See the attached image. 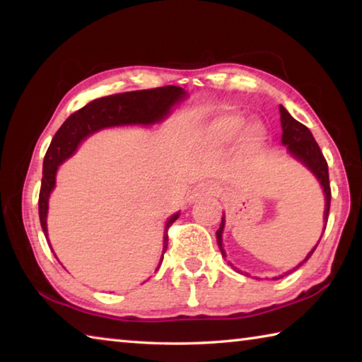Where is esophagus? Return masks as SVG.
<instances>
[{
  "instance_id": "34e87169",
  "label": "esophagus",
  "mask_w": 362,
  "mask_h": 362,
  "mask_svg": "<svg viewBox=\"0 0 362 362\" xmlns=\"http://www.w3.org/2000/svg\"><path fill=\"white\" fill-rule=\"evenodd\" d=\"M216 193H217V188L211 185V183H199V185H196L193 188L192 196H189V198L194 201V199L207 198V196H216Z\"/></svg>"
}]
</instances>
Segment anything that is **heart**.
<instances>
[{"label": "heart", "instance_id": "heart-1", "mask_svg": "<svg viewBox=\"0 0 362 362\" xmlns=\"http://www.w3.org/2000/svg\"><path fill=\"white\" fill-rule=\"evenodd\" d=\"M244 124H246V119L241 115L222 116V118L214 121L209 129H207V140L214 145L228 144L243 131ZM263 140H265V127L259 122H250L244 129L243 144L249 148H255V146L262 145Z\"/></svg>", "mask_w": 362, "mask_h": 362}]
</instances>
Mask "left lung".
<instances>
[{"instance_id":"obj_1","label":"left lung","mask_w":362,"mask_h":362,"mask_svg":"<svg viewBox=\"0 0 362 362\" xmlns=\"http://www.w3.org/2000/svg\"><path fill=\"white\" fill-rule=\"evenodd\" d=\"M279 113H281V127H283V137H281V142H283V145L287 146V151H289L293 158L298 159L300 163L305 164V166L315 174L316 179L320 180V183H321V187L324 189V194H326V209H324V222H326V223H324V230H326L327 217H329V207H330V183H329L327 161H326V158L322 156V151L320 148V145L316 144L313 134L310 132L308 127L303 126L302 122H298L297 119H293L291 113L287 112V110L283 105L279 107ZM223 226H225V217H222V223H220V228L217 230V243H218L220 252H222V255L225 257V250H223V246H222ZM320 241H317V244H320ZM317 244L310 250L308 255L305 257V260L300 263V265H303V263L310 259L311 254H313L315 249L317 247ZM230 265H231V263H230ZM238 272H240V269H238ZM292 272H293V269L284 273L283 276H286V274H291ZM246 276H249V274H246ZM283 276H279V278H283ZM279 278H274V279H279Z\"/></svg>"}]
</instances>
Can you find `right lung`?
Returning a JSON list of instances; mask_svg holds the SVG:
<instances>
[{"mask_svg":"<svg viewBox=\"0 0 362 362\" xmlns=\"http://www.w3.org/2000/svg\"><path fill=\"white\" fill-rule=\"evenodd\" d=\"M187 95L185 90L177 86H163V88L132 90V93L113 94L100 97L89 102L88 105L79 108L78 112L70 115L60 129L54 136L51 145L46 151L45 163H42V180L40 189V222L42 233L47 240V201L49 194L56 187L57 168L65 159H69L76 151L78 145L83 140L100 129L113 126L127 124H155V122L166 118L177 102ZM179 212L174 214L166 222L164 230V247L163 254L168 249V230L175 220ZM49 244V240H47ZM51 246V244H49ZM163 262V257H161Z\"/></svg>","mask_w":362,"mask_h":362,"instance_id":"add662e5","label":"right lung"}]
</instances>
